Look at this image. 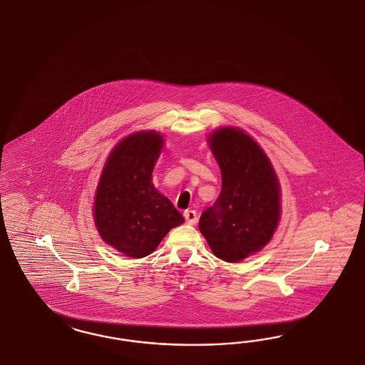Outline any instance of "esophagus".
I'll return each instance as SVG.
<instances>
[{
  "label": "esophagus",
  "mask_w": 365,
  "mask_h": 365,
  "mask_svg": "<svg viewBox=\"0 0 365 365\" xmlns=\"http://www.w3.org/2000/svg\"><path fill=\"white\" fill-rule=\"evenodd\" d=\"M183 215H185V220H186L188 225H195L198 221V215H197V211L195 210H186Z\"/></svg>",
  "instance_id": "1"
}]
</instances>
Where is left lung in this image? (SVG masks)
I'll return each instance as SVG.
<instances>
[{
	"label": "left lung",
	"mask_w": 365,
	"mask_h": 365,
	"mask_svg": "<svg viewBox=\"0 0 365 365\" xmlns=\"http://www.w3.org/2000/svg\"><path fill=\"white\" fill-rule=\"evenodd\" d=\"M211 151L222 174L215 203L202 212L199 230L212 253L240 262L259 252L279 221V182L264 150L240 128L211 133Z\"/></svg>",
	"instance_id": "1"
}]
</instances>
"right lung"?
<instances>
[{
    "label": "right lung",
    "instance_id": "1",
    "mask_svg": "<svg viewBox=\"0 0 365 365\" xmlns=\"http://www.w3.org/2000/svg\"><path fill=\"white\" fill-rule=\"evenodd\" d=\"M163 147L159 133H136L112 150L100 177L93 218L100 237L127 257L151 255L167 232L185 222L153 185Z\"/></svg>",
    "mask_w": 365,
    "mask_h": 365
}]
</instances>
